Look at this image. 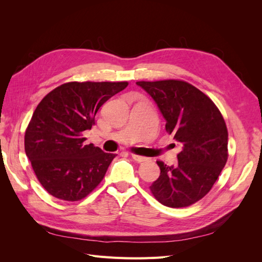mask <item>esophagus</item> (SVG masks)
Returning <instances> with one entry per match:
<instances>
[{"mask_svg":"<svg viewBox=\"0 0 262 262\" xmlns=\"http://www.w3.org/2000/svg\"><path fill=\"white\" fill-rule=\"evenodd\" d=\"M132 156V158L134 161H137L138 163H142V162H145L147 158L146 157H144V156H140V155H136V154H132L131 155Z\"/></svg>","mask_w":262,"mask_h":262,"instance_id":"1","label":"esophagus"}]
</instances>
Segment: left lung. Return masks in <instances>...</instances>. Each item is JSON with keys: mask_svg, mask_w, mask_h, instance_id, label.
<instances>
[{"mask_svg": "<svg viewBox=\"0 0 262 262\" xmlns=\"http://www.w3.org/2000/svg\"><path fill=\"white\" fill-rule=\"evenodd\" d=\"M160 109L166 131L182 146L178 164L157 162L161 175L150 191L162 204L184 208L199 201L219 178L227 161L228 133L220 110L194 86L184 81L137 82Z\"/></svg>", "mask_w": 262, "mask_h": 262, "instance_id": "1", "label": "left lung"}]
</instances>
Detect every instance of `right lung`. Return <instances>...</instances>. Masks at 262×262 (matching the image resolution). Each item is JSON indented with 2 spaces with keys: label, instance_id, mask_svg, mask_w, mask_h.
<instances>
[{
  "label": "right lung",
  "instance_id": "obj_1",
  "mask_svg": "<svg viewBox=\"0 0 262 262\" xmlns=\"http://www.w3.org/2000/svg\"><path fill=\"white\" fill-rule=\"evenodd\" d=\"M126 82H71L39 102L25 133V152L38 180L51 195L78 201L105 177L116 154L84 144L98 109Z\"/></svg>",
  "mask_w": 262,
  "mask_h": 262
}]
</instances>
